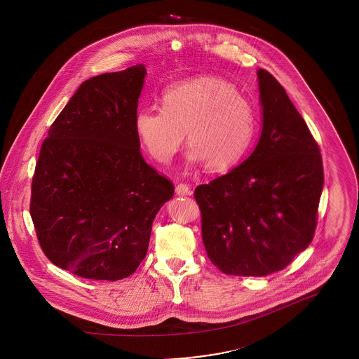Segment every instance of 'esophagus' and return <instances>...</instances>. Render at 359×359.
Wrapping results in <instances>:
<instances>
[{"label": "esophagus", "instance_id": "1", "mask_svg": "<svg viewBox=\"0 0 359 359\" xmlns=\"http://www.w3.org/2000/svg\"><path fill=\"white\" fill-rule=\"evenodd\" d=\"M175 192H176V195H179V196H187V195H191V189L188 187L187 184H184V183H179L176 188H175Z\"/></svg>", "mask_w": 359, "mask_h": 359}]
</instances>
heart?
<instances>
[{
	"mask_svg": "<svg viewBox=\"0 0 359 359\" xmlns=\"http://www.w3.org/2000/svg\"><path fill=\"white\" fill-rule=\"evenodd\" d=\"M163 107L136 113L137 137L157 163L167 164L186 141L189 160L210 171H229L245 157L258 133V113L233 83L201 76L168 86Z\"/></svg>",
	"mask_w": 359,
	"mask_h": 359,
	"instance_id": "1",
	"label": "heart"
}]
</instances>
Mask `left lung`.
I'll return each instance as SVG.
<instances>
[{
	"mask_svg": "<svg viewBox=\"0 0 359 359\" xmlns=\"http://www.w3.org/2000/svg\"><path fill=\"white\" fill-rule=\"evenodd\" d=\"M262 132L229 173L195 188L202 239L224 274L261 277L284 269L313 238L325 183L318 142L284 87L258 69Z\"/></svg>",
	"mask_w": 359,
	"mask_h": 359,
	"instance_id": "left-lung-1",
	"label": "left lung"
}]
</instances>
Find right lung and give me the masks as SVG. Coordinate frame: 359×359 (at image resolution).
Instances as JSON below:
<instances>
[{"instance_id": "1", "label": "right lung", "mask_w": 359, "mask_h": 359, "mask_svg": "<svg viewBox=\"0 0 359 359\" xmlns=\"http://www.w3.org/2000/svg\"><path fill=\"white\" fill-rule=\"evenodd\" d=\"M145 74L137 65L85 81L40 149L29 205L36 236L52 264L82 278L135 273L175 191L140 152L135 117Z\"/></svg>"}]
</instances>
